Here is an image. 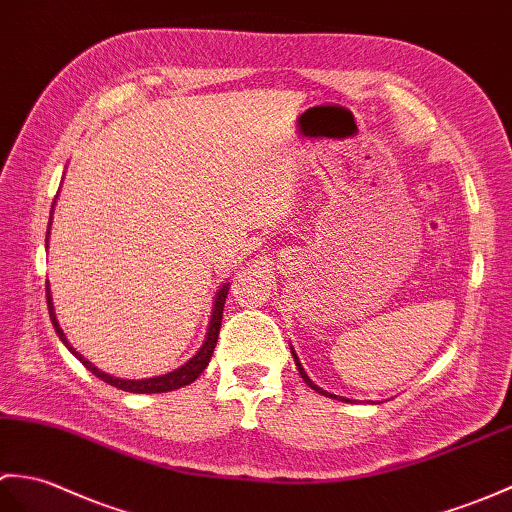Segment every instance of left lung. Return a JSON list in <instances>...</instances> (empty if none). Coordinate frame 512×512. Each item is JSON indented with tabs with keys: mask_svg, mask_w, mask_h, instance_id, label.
I'll list each match as a JSON object with an SVG mask.
<instances>
[{
	"mask_svg": "<svg viewBox=\"0 0 512 512\" xmlns=\"http://www.w3.org/2000/svg\"><path fill=\"white\" fill-rule=\"evenodd\" d=\"M291 352H293V359H295V366H298V370H300V377H302V379H304V383H306V385H309V388H313V390H315V392H320V394H324V396H331V399H337V396H335V394H331V392H324V390H322V388H317V385H315V383H313V381H311V379H309V374H306V372H304V368H302V363H300V359H298V355H295V350H293V348H291ZM342 401H346V399H342Z\"/></svg>",
	"mask_w": 512,
	"mask_h": 512,
	"instance_id": "8db88e82",
	"label": "left lung"
}]
</instances>
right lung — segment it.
<instances>
[{"label":"right lung","mask_w":512,"mask_h":512,"mask_svg":"<svg viewBox=\"0 0 512 512\" xmlns=\"http://www.w3.org/2000/svg\"><path fill=\"white\" fill-rule=\"evenodd\" d=\"M50 223H52V217H50ZM50 234V232H48ZM45 243H48V238H45ZM48 287V285H45ZM45 298H48V311H50V320H52V326L56 328V335L61 337V342L70 348L72 355L83 363V366L96 374V377L100 381H105L109 385H113V388L118 390H124V392H135V394H157V392H170V390H177V388H184V385H190L192 381H195L199 374L208 368L210 363V357L214 352V346H217V339H219V331H221V317H223V304H225V298H227V285L221 287V291L217 293V300H214V309H212V317H210V326H208V335H206V342H203V346L197 350V355L192 357L190 361H186L184 366L177 368L175 372H168V374H162V377H153V379H142V381H127V379H118V377H111V374L98 370L94 363H89L81 352H76L70 342H67L59 322H56V315H54V309H52V298H50V289H45Z\"/></svg>","instance_id":"add662e5"}]
</instances>
